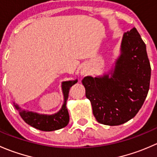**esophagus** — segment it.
<instances>
[{
	"label": "esophagus",
	"mask_w": 157,
	"mask_h": 157,
	"mask_svg": "<svg viewBox=\"0 0 157 157\" xmlns=\"http://www.w3.org/2000/svg\"><path fill=\"white\" fill-rule=\"evenodd\" d=\"M85 74H86V73H85L84 71H81V74H83V75H84Z\"/></svg>",
	"instance_id": "obj_1"
}]
</instances>
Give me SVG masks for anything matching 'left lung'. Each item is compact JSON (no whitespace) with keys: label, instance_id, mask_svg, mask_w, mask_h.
<instances>
[{"label":"left lung","instance_id":"obj_1","mask_svg":"<svg viewBox=\"0 0 157 157\" xmlns=\"http://www.w3.org/2000/svg\"><path fill=\"white\" fill-rule=\"evenodd\" d=\"M102 77H85L93 115L105 125H120L134 118L143 105L150 88V67L146 45L133 28L124 33L121 55L113 71Z\"/></svg>","mask_w":157,"mask_h":157}]
</instances>
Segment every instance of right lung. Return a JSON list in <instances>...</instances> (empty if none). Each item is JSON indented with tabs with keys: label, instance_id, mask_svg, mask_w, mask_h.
I'll use <instances>...</instances> for the list:
<instances>
[{
	"label": "right lung",
	"instance_id": "obj_1",
	"mask_svg": "<svg viewBox=\"0 0 157 157\" xmlns=\"http://www.w3.org/2000/svg\"><path fill=\"white\" fill-rule=\"evenodd\" d=\"M77 82V80L63 82L61 86L64 94V104L61 109L57 113L53 115H43V114L23 110L19 107L17 104L15 103L14 106L19 111L20 116L23 121L32 127L43 131H52L61 129L67 126L69 122V114L66 104L69 96L70 88Z\"/></svg>",
	"mask_w": 157,
	"mask_h": 157
}]
</instances>
